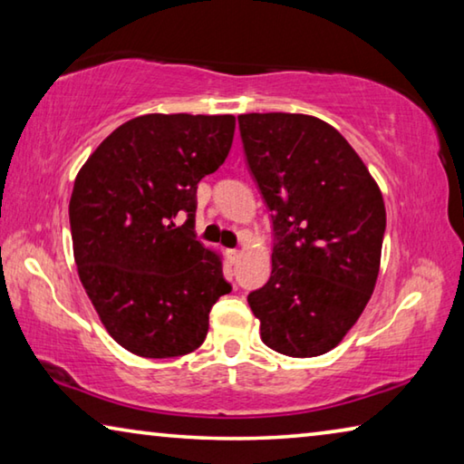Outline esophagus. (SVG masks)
Returning a JSON list of instances; mask_svg holds the SVG:
<instances>
[{"mask_svg": "<svg viewBox=\"0 0 464 464\" xmlns=\"http://www.w3.org/2000/svg\"><path fill=\"white\" fill-rule=\"evenodd\" d=\"M227 256H229V260H231V264H235L241 257V251L239 249H227Z\"/></svg>", "mask_w": 464, "mask_h": 464, "instance_id": "34e87169", "label": "esophagus"}]
</instances>
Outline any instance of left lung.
<instances>
[{
    "instance_id": "left-lung-1",
    "label": "left lung",
    "mask_w": 464,
    "mask_h": 464,
    "mask_svg": "<svg viewBox=\"0 0 464 464\" xmlns=\"http://www.w3.org/2000/svg\"><path fill=\"white\" fill-rule=\"evenodd\" d=\"M247 166L272 210V274L247 303L268 348L334 350L362 315L381 268L379 184L332 124L309 114H241Z\"/></svg>"
}]
</instances>
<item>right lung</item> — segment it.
<instances>
[{"mask_svg": "<svg viewBox=\"0 0 464 464\" xmlns=\"http://www.w3.org/2000/svg\"><path fill=\"white\" fill-rule=\"evenodd\" d=\"M235 116L145 114L102 140L69 200L77 274L124 350L190 354L231 285L217 251L196 241V188L223 166ZM178 212L188 218L175 225Z\"/></svg>", "mask_w": 464, "mask_h": 464, "instance_id": "obj_1", "label": "right lung"}]
</instances>
